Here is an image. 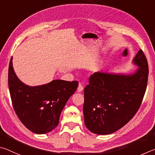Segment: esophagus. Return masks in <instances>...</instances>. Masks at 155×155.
<instances>
[{"label":"esophagus","instance_id":"1","mask_svg":"<svg viewBox=\"0 0 155 155\" xmlns=\"http://www.w3.org/2000/svg\"><path fill=\"white\" fill-rule=\"evenodd\" d=\"M84 90V87L82 86V85L81 84H79V86H78V89H77V91H78V92H82V91Z\"/></svg>","mask_w":155,"mask_h":155}]
</instances>
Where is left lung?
I'll return each instance as SVG.
<instances>
[{
  "instance_id": "obj_1",
  "label": "left lung",
  "mask_w": 155,
  "mask_h": 155,
  "mask_svg": "<svg viewBox=\"0 0 155 155\" xmlns=\"http://www.w3.org/2000/svg\"><path fill=\"white\" fill-rule=\"evenodd\" d=\"M134 73L98 71L84 88L83 113L86 127L92 133L108 135L121 129L139 110L147 86L148 65L142 50L133 59Z\"/></svg>"
}]
</instances>
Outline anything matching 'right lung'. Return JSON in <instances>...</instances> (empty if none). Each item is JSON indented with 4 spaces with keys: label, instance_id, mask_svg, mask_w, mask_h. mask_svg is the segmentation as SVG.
<instances>
[{
    "label": "right lung",
    "instance_id": "add662e5",
    "mask_svg": "<svg viewBox=\"0 0 155 155\" xmlns=\"http://www.w3.org/2000/svg\"><path fill=\"white\" fill-rule=\"evenodd\" d=\"M9 62L8 84L14 110L22 124L37 134L52 131L59 123L62 110L78 88V82L55 80L45 84L30 86L17 77Z\"/></svg>",
    "mask_w": 155,
    "mask_h": 155
}]
</instances>
